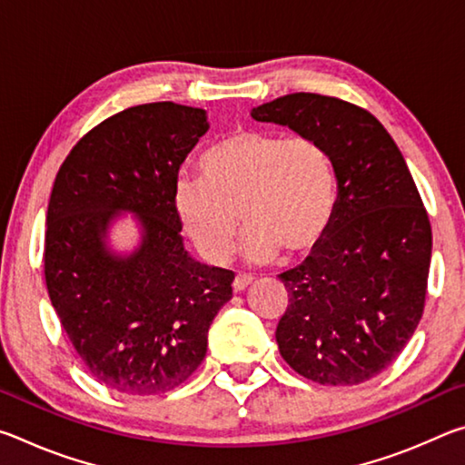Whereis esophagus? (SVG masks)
I'll return each instance as SVG.
<instances>
[{
    "mask_svg": "<svg viewBox=\"0 0 465 465\" xmlns=\"http://www.w3.org/2000/svg\"><path fill=\"white\" fill-rule=\"evenodd\" d=\"M252 285V277H248V274H238V277L233 279V291L235 293H240V291L248 289Z\"/></svg>",
    "mask_w": 465,
    "mask_h": 465,
    "instance_id": "obj_1",
    "label": "esophagus"
}]
</instances>
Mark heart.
Segmentation results:
<instances>
[{
	"mask_svg": "<svg viewBox=\"0 0 465 465\" xmlns=\"http://www.w3.org/2000/svg\"><path fill=\"white\" fill-rule=\"evenodd\" d=\"M203 176H183L174 209L204 261L232 254L241 213L242 252L266 264L285 252L303 256L324 240L334 222L338 184L332 157L318 139L240 129L201 157Z\"/></svg>",
	"mask_w": 465,
	"mask_h": 465,
	"instance_id": "obj_1",
	"label": "heart"
}]
</instances>
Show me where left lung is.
<instances>
[{"label": "left lung", "instance_id": "8db88e82", "mask_svg": "<svg viewBox=\"0 0 465 465\" xmlns=\"http://www.w3.org/2000/svg\"><path fill=\"white\" fill-rule=\"evenodd\" d=\"M250 114L318 139L338 184L324 240L279 274L289 291L281 357L322 385L363 383L396 361L424 310L432 232L411 170L383 124L351 102L297 92Z\"/></svg>", "mask_w": 465, "mask_h": 465}]
</instances>
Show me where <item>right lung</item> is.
Returning a JSON list of instances; mask_svg holds the SVG:
<instances>
[{"label":"right lung","mask_w":465,"mask_h":465,"mask_svg":"<svg viewBox=\"0 0 465 465\" xmlns=\"http://www.w3.org/2000/svg\"><path fill=\"white\" fill-rule=\"evenodd\" d=\"M207 129L203 108L131 106L85 133L54 178L46 289L88 373L110 390L149 396L184 383L232 299L233 272L188 254L174 209L178 170ZM121 213L142 227L131 255L105 243Z\"/></svg>","instance_id":"right-lung-1"}]
</instances>
